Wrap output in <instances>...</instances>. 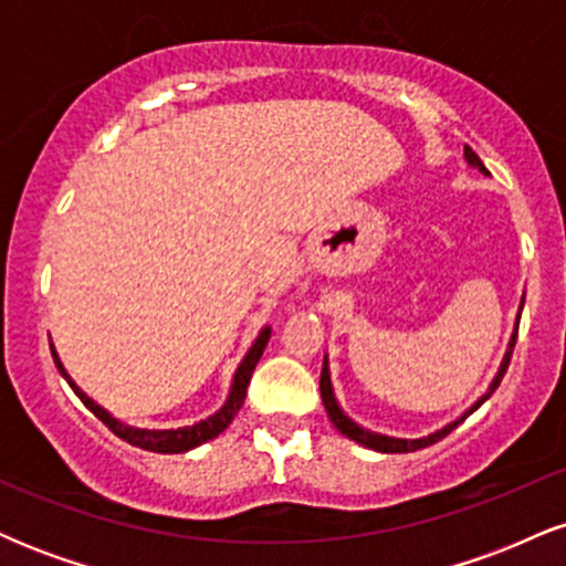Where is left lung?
<instances>
[{
	"mask_svg": "<svg viewBox=\"0 0 566 566\" xmlns=\"http://www.w3.org/2000/svg\"><path fill=\"white\" fill-rule=\"evenodd\" d=\"M465 161H469L471 167H476L479 172H484V175H486V167L482 165V159H479L476 154H473L469 146H465ZM516 327H518V324H516ZM513 346H516V333H513V337H511V343H509V350H505V356H503V365H500L497 375H495V380L490 382V388H486V394L482 396V399H476V405H473V407L469 409V412H463V415H460V418L454 420V423L444 426V428H439V431L428 433V437H420V439H396V437H382V433H373V431H367V428H361L359 423H354V420H350L348 415L343 412L340 405H337V399H335V391H333V380H329L327 356H324V367H322V378H319V391H322L324 409H327L329 420H333V426L337 428V431L343 433V437L354 439L356 444H361V447H369V450H375V452H415V450H423V447H431V444H437L439 439H444L447 433H452L454 428H458L460 423H463V420L469 418L471 412H476V409L482 407L484 401L490 399L492 394H495V388L500 386V380H503L505 369H509V361H511V350H513Z\"/></svg>",
	"mask_w": 566,
	"mask_h": 566,
	"instance_id": "1",
	"label": "left lung"
}]
</instances>
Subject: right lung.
I'll return each mask as SVG.
<instances>
[{"label":"right lung","instance_id":"1","mask_svg":"<svg viewBox=\"0 0 566 566\" xmlns=\"http://www.w3.org/2000/svg\"><path fill=\"white\" fill-rule=\"evenodd\" d=\"M269 337H271V327H263L261 335H258L255 343H252V348L247 350L242 365H239L237 373H233L229 399H226V405L220 407L216 415H210V418L199 420V423H193V426L167 428V431H151V428H135V426H125V423H122V420H116L112 412H106V409H103L101 405H95V401L90 399V396L84 394L74 380H71V375L66 373V367L61 365V359H57V354H55L53 346H50V350H53V359H55L57 373H61L63 378L69 380V386L74 388V394L84 401V407H87L97 420H103V423L108 426V431H114L116 437L125 439L127 444L140 447V450L161 452V454H178V452L193 450V447L205 444V441L216 439L218 433H223L226 428H229L231 420L237 418V412L244 405V396H247V386H250L252 369H255L258 361H261L263 348L269 346Z\"/></svg>","mask_w":566,"mask_h":566}]
</instances>
